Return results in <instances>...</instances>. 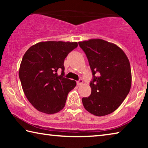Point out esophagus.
I'll list each match as a JSON object with an SVG mask.
<instances>
[{
  "mask_svg": "<svg viewBox=\"0 0 148 148\" xmlns=\"http://www.w3.org/2000/svg\"><path fill=\"white\" fill-rule=\"evenodd\" d=\"M83 83H84L83 80H82V79H79L78 81L77 82V85L79 86H81V85L83 84Z\"/></svg>",
  "mask_w": 148,
  "mask_h": 148,
  "instance_id": "esophagus-1",
  "label": "esophagus"
}]
</instances>
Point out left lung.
<instances>
[{
  "label": "left lung",
  "mask_w": 148,
  "mask_h": 148,
  "mask_svg": "<svg viewBox=\"0 0 148 148\" xmlns=\"http://www.w3.org/2000/svg\"><path fill=\"white\" fill-rule=\"evenodd\" d=\"M88 59L93 79L91 94L82 99L87 111L97 116H106L119 107L131 87V65L117 45L102 39L78 42Z\"/></svg>",
  "instance_id": "obj_1"
}]
</instances>
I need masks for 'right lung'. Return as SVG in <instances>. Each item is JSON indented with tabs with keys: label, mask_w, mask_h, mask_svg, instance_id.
<instances>
[{
	"label": "right lung",
	"mask_w": 148,
	"mask_h": 148,
	"mask_svg": "<svg viewBox=\"0 0 148 148\" xmlns=\"http://www.w3.org/2000/svg\"><path fill=\"white\" fill-rule=\"evenodd\" d=\"M77 47L76 42L47 41L33 45L24 54L19 77L27 99L39 112H59L76 82L63 77L64 59ZM61 69V75L57 71Z\"/></svg>",
	"instance_id": "1"
}]
</instances>
